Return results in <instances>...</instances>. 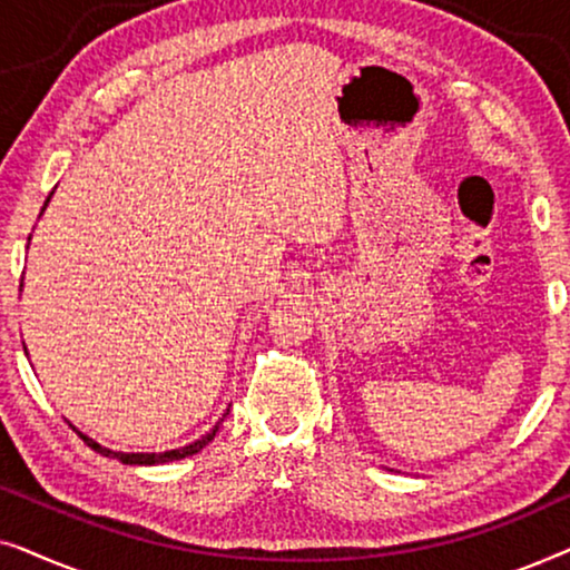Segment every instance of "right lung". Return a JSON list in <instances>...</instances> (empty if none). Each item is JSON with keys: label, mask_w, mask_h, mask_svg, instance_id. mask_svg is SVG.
I'll list each match as a JSON object with an SVG mask.
<instances>
[{"label": "right lung", "mask_w": 570, "mask_h": 570, "mask_svg": "<svg viewBox=\"0 0 570 570\" xmlns=\"http://www.w3.org/2000/svg\"><path fill=\"white\" fill-rule=\"evenodd\" d=\"M51 197H53V191L49 194V197H46V202H43V209L49 207V202H51ZM41 209V213H43ZM28 246H30V236H28ZM20 291H22V285H20ZM225 415H228V412H225ZM225 415L217 420V423L209 428V431L202 435V439H197V441H191V443H186V446H181V449H170V451H153V454H147V451H114V449H106V446H100L98 441H92L90 435H85L82 431H77V428L72 425V431L80 435V439L88 443V446L92 449V451H98L100 456H108V459H119L121 464H135V466H153V464H166V462H178V459H186V456H191V454H197V451H202L207 446L209 441L215 439V433H217V428H220V423L225 420Z\"/></svg>", "instance_id": "1"}]
</instances>
